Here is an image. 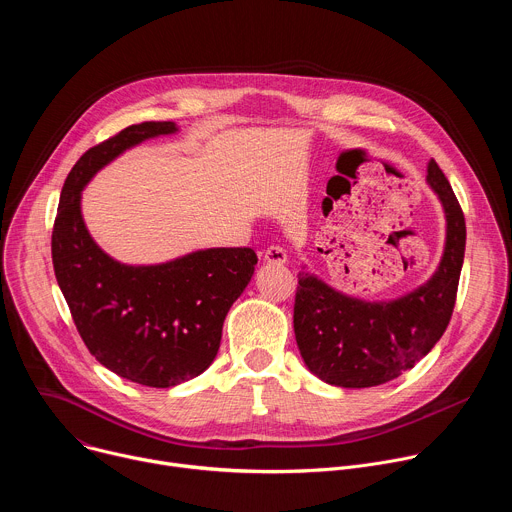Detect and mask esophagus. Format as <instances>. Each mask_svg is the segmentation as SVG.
<instances>
[{"label": "esophagus", "instance_id": "1", "mask_svg": "<svg viewBox=\"0 0 512 512\" xmlns=\"http://www.w3.org/2000/svg\"><path fill=\"white\" fill-rule=\"evenodd\" d=\"M263 259H265V263L283 265V263H287V253H285V249H281L277 245H271L263 251Z\"/></svg>", "mask_w": 512, "mask_h": 512}]
</instances>
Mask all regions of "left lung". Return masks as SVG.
Returning <instances> with one entry per match:
<instances>
[{"instance_id": "8db88e82", "label": "left lung", "mask_w": 512, "mask_h": 512, "mask_svg": "<svg viewBox=\"0 0 512 512\" xmlns=\"http://www.w3.org/2000/svg\"><path fill=\"white\" fill-rule=\"evenodd\" d=\"M425 182L446 216V243L433 275L395 300L344 294L302 265L294 332L310 373L328 385L364 389L413 369L446 332L466 249V223L456 194L433 160Z\"/></svg>"}]
</instances>
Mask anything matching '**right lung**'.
<instances>
[{
    "label": "right lung",
    "instance_id": "add662e5",
    "mask_svg": "<svg viewBox=\"0 0 512 512\" xmlns=\"http://www.w3.org/2000/svg\"><path fill=\"white\" fill-rule=\"evenodd\" d=\"M178 131L174 121H145L83 154L62 186L52 233L56 281L87 348L111 373L156 389L210 367L257 255L249 247H212L164 263H121L91 237L81 200L97 172L121 154Z\"/></svg>",
    "mask_w": 512,
    "mask_h": 512
}]
</instances>
